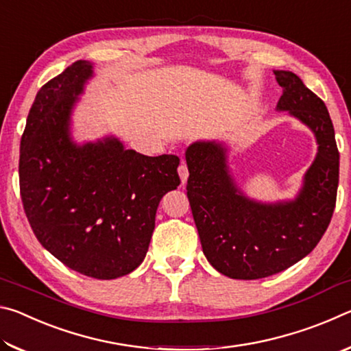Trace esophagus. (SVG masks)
I'll return each mask as SVG.
<instances>
[{
	"label": "esophagus",
	"mask_w": 351,
	"mask_h": 351,
	"mask_svg": "<svg viewBox=\"0 0 351 351\" xmlns=\"http://www.w3.org/2000/svg\"><path fill=\"white\" fill-rule=\"evenodd\" d=\"M178 173H180V178H181V182L186 184L187 182V178H189V170H187V165L184 161H181L180 167H178Z\"/></svg>",
	"instance_id": "1"
}]
</instances>
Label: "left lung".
<instances>
[{
  "instance_id": "8db88e82",
  "label": "left lung",
  "mask_w": 351,
  "mask_h": 351,
  "mask_svg": "<svg viewBox=\"0 0 351 351\" xmlns=\"http://www.w3.org/2000/svg\"><path fill=\"white\" fill-rule=\"evenodd\" d=\"M283 88L277 111L311 130L317 153L294 199L261 203L237 186L224 142L197 141L186 150L187 197L203 252L223 276L255 280L306 257L331 221L339 182V152L322 99L291 71H274Z\"/></svg>"
}]
</instances>
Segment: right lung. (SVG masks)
Wrapping results in <instances>:
<instances>
[{"mask_svg": "<svg viewBox=\"0 0 351 351\" xmlns=\"http://www.w3.org/2000/svg\"><path fill=\"white\" fill-rule=\"evenodd\" d=\"M77 60L40 88L20 147V192L41 246L83 276L111 280L144 261L159 201L180 186L175 154L145 156L114 136L77 144L71 116L93 77Z\"/></svg>", "mask_w": 351, "mask_h": 351, "instance_id": "obj_1", "label": "right lung"}]
</instances>
